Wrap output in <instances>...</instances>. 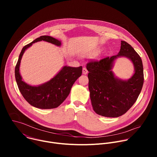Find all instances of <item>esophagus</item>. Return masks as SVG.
Returning a JSON list of instances; mask_svg holds the SVG:
<instances>
[{"label":"esophagus","mask_w":157,"mask_h":157,"mask_svg":"<svg viewBox=\"0 0 157 157\" xmlns=\"http://www.w3.org/2000/svg\"><path fill=\"white\" fill-rule=\"evenodd\" d=\"M87 73V69L86 68H82V74L83 75H86Z\"/></svg>","instance_id":"34e87169"}]
</instances>
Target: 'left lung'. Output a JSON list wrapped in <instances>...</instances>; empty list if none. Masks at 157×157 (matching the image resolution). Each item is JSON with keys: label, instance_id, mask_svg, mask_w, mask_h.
<instances>
[{"label": "left lung", "instance_id": "obj_1", "mask_svg": "<svg viewBox=\"0 0 157 157\" xmlns=\"http://www.w3.org/2000/svg\"><path fill=\"white\" fill-rule=\"evenodd\" d=\"M124 56L132 62L135 73L128 80L116 77L111 70L114 61ZM89 90L93 110L100 116L117 117L126 113L137 101L144 84L142 59L130 44L121 41L119 53L87 63Z\"/></svg>", "mask_w": 157, "mask_h": 157}]
</instances>
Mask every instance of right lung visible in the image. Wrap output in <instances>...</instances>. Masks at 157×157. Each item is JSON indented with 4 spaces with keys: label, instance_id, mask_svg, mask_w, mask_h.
Instances as JSON below:
<instances>
[{
    "label": "right lung",
    "instance_id": "obj_1",
    "mask_svg": "<svg viewBox=\"0 0 157 157\" xmlns=\"http://www.w3.org/2000/svg\"><path fill=\"white\" fill-rule=\"evenodd\" d=\"M45 41L61 46V41L50 36H41L22 48L15 68V76L19 90L24 99L32 106L39 109H54L58 107L68 96L76 79L82 75V66L78 68L64 66L49 81L38 86H30L22 80L19 68L22 56L32 44Z\"/></svg>",
    "mask_w": 157,
    "mask_h": 157
}]
</instances>
